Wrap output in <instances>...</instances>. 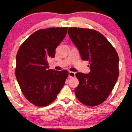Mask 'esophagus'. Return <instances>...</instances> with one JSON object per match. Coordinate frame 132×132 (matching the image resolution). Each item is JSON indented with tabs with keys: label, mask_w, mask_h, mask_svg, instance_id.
<instances>
[{
	"label": "esophagus",
	"mask_w": 132,
	"mask_h": 132,
	"mask_svg": "<svg viewBox=\"0 0 132 132\" xmlns=\"http://www.w3.org/2000/svg\"><path fill=\"white\" fill-rule=\"evenodd\" d=\"M69 76L70 78H73L75 77V73L73 72V71H69Z\"/></svg>",
	"instance_id": "esophagus-1"
}]
</instances>
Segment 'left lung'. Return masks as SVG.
Here are the masks:
<instances>
[{"label":"left lung","mask_w":132,"mask_h":132,"mask_svg":"<svg viewBox=\"0 0 132 132\" xmlns=\"http://www.w3.org/2000/svg\"><path fill=\"white\" fill-rule=\"evenodd\" d=\"M69 36L79 50L82 61L89 62L88 74L76 73L79 84L76 96L86 105L94 106L108 97L119 76L117 51L101 33L91 29L70 27Z\"/></svg>","instance_id":"8db88e82"}]
</instances>
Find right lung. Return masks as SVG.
I'll use <instances>...</instances> for the list:
<instances>
[{"instance_id": "1", "label": "right lung", "mask_w": 132, "mask_h": 132, "mask_svg": "<svg viewBox=\"0 0 132 132\" xmlns=\"http://www.w3.org/2000/svg\"><path fill=\"white\" fill-rule=\"evenodd\" d=\"M68 27L41 29L31 35L19 48L15 73L22 93L31 103L48 105L56 98L69 73L48 69L47 59L65 37Z\"/></svg>"}]
</instances>
